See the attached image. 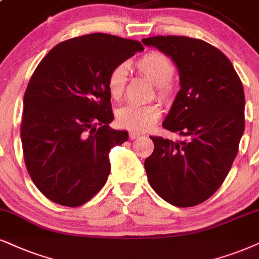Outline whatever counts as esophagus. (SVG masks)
<instances>
[{"label": "esophagus", "instance_id": "obj_1", "mask_svg": "<svg viewBox=\"0 0 259 259\" xmlns=\"http://www.w3.org/2000/svg\"><path fill=\"white\" fill-rule=\"evenodd\" d=\"M141 135L139 133H134V132H130L129 133V139L130 140H136V139H139Z\"/></svg>", "mask_w": 259, "mask_h": 259}]
</instances>
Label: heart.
<instances>
[{
    "instance_id": "obj_1",
    "label": "heart",
    "mask_w": 259,
    "mask_h": 259,
    "mask_svg": "<svg viewBox=\"0 0 259 259\" xmlns=\"http://www.w3.org/2000/svg\"><path fill=\"white\" fill-rule=\"evenodd\" d=\"M134 69L142 76L152 81L155 86L156 97L160 100L167 101L175 93V84L172 77L175 75L176 67L168 56L160 51H148L142 55L135 63ZM126 70L123 64L113 67L107 75L106 87L111 99L120 100L126 87ZM161 116V109L158 104L148 105H126L117 111V124L123 129L134 133H142L148 130Z\"/></svg>"
}]
</instances>
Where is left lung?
I'll use <instances>...</instances> for the list:
<instances>
[{
  "label": "left lung",
  "instance_id": "1",
  "mask_svg": "<svg viewBox=\"0 0 259 259\" xmlns=\"http://www.w3.org/2000/svg\"><path fill=\"white\" fill-rule=\"evenodd\" d=\"M172 58L181 91L162 126L179 142L150 136L145 169L154 191L176 207H194L217 192L238 154L245 129L244 88L231 61L209 42L184 35L143 38Z\"/></svg>",
  "mask_w": 259,
  "mask_h": 259
}]
</instances>
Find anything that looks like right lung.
<instances>
[{
	"label": "right lung",
	"instance_id": "obj_1",
	"mask_svg": "<svg viewBox=\"0 0 259 259\" xmlns=\"http://www.w3.org/2000/svg\"><path fill=\"white\" fill-rule=\"evenodd\" d=\"M142 50L133 39L91 33L57 44L35 68L20 135L28 175L50 201L78 207L105 185L111 149L127 140L109 126L107 75Z\"/></svg>",
	"mask_w": 259,
	"mask_h": 259
}]
</instances>
